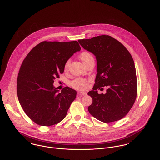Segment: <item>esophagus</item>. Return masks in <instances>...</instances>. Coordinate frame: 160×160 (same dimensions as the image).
Returning <instances> with one entry per match:
<instances>
[{
  "label": "esophagus",
  "mask_w": 160,
  "mask_h": 160,
  "mask_svg": "<svg viewBox=\"0 0 160 160\" xmlns=\"http://www.w3.org/2000/svg\"><path fill=\"white\" fill-rule=\"evenodd\" d=\"M87 93H86V92H78V96H79V97H81V96H82V95H86Z\"/></svg>",
  "instance_id": "obj_1"
}]
</instances>
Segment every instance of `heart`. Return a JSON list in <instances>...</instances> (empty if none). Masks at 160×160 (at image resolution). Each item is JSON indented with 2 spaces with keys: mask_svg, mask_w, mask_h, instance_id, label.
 <instances>
[{
  "mask_svg": "<svg viewBox=\"0 0 160 160\" xmlns=\"http://www.w3.org/2000/svg\"><path fill=\"white\" fill-rule=\"evenodd\" d=\"M79 58L85 65H86L91 60H93V58L91 54L89 52H86V51L82 52L79 55ZM69 63H70L69 60L66 62L65 66H64V69L65 71L68 70ZM88 84V82L86 79H82V78H79V79H76L74 81H73L71 83V85L72 87H74L76 89H85L87 88Z\"/></svg>",
  "mask_w": 160,
  "mask_h": 160,
  "instance_id": "b5f03b06",
  "label": "heart"
}]
</instances>
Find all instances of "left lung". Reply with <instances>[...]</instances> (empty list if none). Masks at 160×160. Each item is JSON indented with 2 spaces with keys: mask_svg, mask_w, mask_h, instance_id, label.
Wrapping results in <instances>:
<instances>
[{
  "mask_svg": "<svg viewBox=\"0 0 160 160\" xmlns=\"http://www.w3.org/2000/svg\"><path fill=\"white\" fill-rule=\"evenodd\" d=\"M78 42L97 60L95 82L93 91L88 92L92 98L89 113L103 122L122 119L130 111L137 97V76L131 53L121 42L107 35ZM104 86L108 88L106 93L98 94L96 90Z\"/></svg>",
  "mask_w": 160,
  "mask_h": 160,
  "instance_id": "1",
  "label": "left lung"
}]
</instances>
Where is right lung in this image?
<instances>
[{
  "label": "right lung",
  "instance_id": "obj_1",
  "mask_svg": "<svg viewBox=\"0 0 160 160\" xmlns=\"http://www.w3.org/2000/svg\"><path fill=\"white\" fill-rule=\"evenodd\" d=\"M80 50L77 41H44L24 59L17 78L18 98L25 113L37 124L52 126L65 118L77 92L69 87L59 92L53 84L63 73L66 62Z\"/></svg>",
  "mask_w": 160,
  "mask_h": 160
}]
</instances>
